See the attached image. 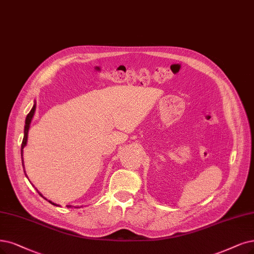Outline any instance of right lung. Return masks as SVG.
I'll return each mask as SVG.
<instances>
[{
	"label": "right lung",
	"mask_w": 254,
	"mask_h": 254,
	"mask_svg": "<svg viewBox=\"0 0 254 254\" xmlns=\"http://www.w3.org/2000/svg\"><path fill=\"white\" fill-rule=\"evenodd\" d=\"M34 112H35V103H34V106H33V108L31 109V111L29 112V114L27 115V117H26V121H25V128H24V138H23V142H22V146H21V156H22V164H23V167H24V160H23V148L26 146V143H27V138H28V130H29V127H30V124H31V120H32V117H33V115H34ZM24 172H25V167H24ZM40 193V192H39ZM40 195L41 196H43L42 195V193H40ZM51 204H53V205H56V204H54V203H52L51 201H49ZM67 207H72L71 205H67ZM75 208V207H74ZM77 208V207H76Z\"/></svg>",
	"instance_id": "obj_1"
}]
</instances>
